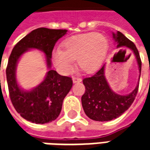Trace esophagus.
<instances>
[{
	"instance_id": "obj_1",
	"label": "esophagus",
	"mask_w": 150,
	"mask_h": 150,
	"mask_svg": "<svg viewBox=\"0 0 150 150\" xmlns=\"http://www.w3.org/2000/svg\"><path fill=\"white\" fill-rule=\"evenodd\" d=\"M82 79L80 78H77V77H73V83H79L81 82Z\"/></svg>"
}]
</instances>
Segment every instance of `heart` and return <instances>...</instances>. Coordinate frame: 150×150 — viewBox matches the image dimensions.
Instances as JSON below:
<instances>
[{"label":"heart","instance_id":"1","mask_svg":"<svg viewBox=\"0 0 150 150\" xmlns=\"http://www.w3.org/2000/svg\"><path fill=\"white\" fill-rule=\"evenodd\" d=\"M109 44L102 34L87 33L71 37L62 42V49L53 50L54 65L62 74H68L74 67V60L83 71L93 73L103 64Z\"/></svg>","mask_w":150,"mask_h":150}]
</instances>
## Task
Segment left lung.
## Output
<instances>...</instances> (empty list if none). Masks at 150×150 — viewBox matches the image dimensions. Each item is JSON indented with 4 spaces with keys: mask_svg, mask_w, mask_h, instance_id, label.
<instances>
[{
    "mask_svg": "<svg viewBox=\"0 0 150 150\" xmlns=\"http://www.w3.org/2000/svg\"><path fill=\"white\" fill-rule=\"evenodd\" d=\"M112 35L118 48L127 47L134 53L141 75L142 60L135 44L119 31L116 34L112 33ZM104 70L105 64L92 76L83 80L85 92L81 98L82 106L86 115L90 119L96 121H108L121 116L132 105L139 88V83H137L130 94L127 96L116 94L108 83L104 76Z\"/></svg>",
    "mask_w": 150,
    "mask_h": 150,
    "instance_id": "1",
    "label": "left lung"
}]
</instances>
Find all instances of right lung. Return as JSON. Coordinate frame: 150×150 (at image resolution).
Listing matches in <instances>:
<instances>
[{
    "mask_svg": "<svg viewBox=\"0 0 150 150\" xmlns=\"http://www.w3.org/2000/svg\"><path fill=\"white\" fill-rule=\"evenodd\" d=\"M67 30L38 28L18 42L12 50L6 67L8 92L13 107L21 116L35 124L51 122L59 116L62 101L73 84L71 77L62 76L51 70V54L56 42L67 34ZM30 49H38L46 54L50 71L45 79L31 91H23L16 80L18 59Z\"/></svg>",
    "mask_w": 150,
    "mask_h": 150,
    "instance_id": "obj_1",
    "label": "right lung"
}]
</instances>
